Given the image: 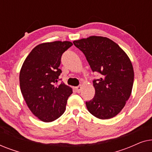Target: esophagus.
Masks as SVG:
<instances>
[{
	"label": "esophagus",
	"instance_id": "34e87169",
	"mask_svg": "<svg viewBox=\"0 0 152 152\" xmlns=\"http://www.w3.org/2000/svg\"><path fill=\"white\" fill-rule=\"evenodd\" d=\"M82 86H78L75 87V91H76V92L78 93H80V91H82Z\"/></svg>",
	"mask_w": 152,
	"mask_h": 152
}]
</instances>
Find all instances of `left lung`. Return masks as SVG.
<instances>
[{"mask_svg":"<svg viewBox=\"0 0 152 152\" xmlns=\"http://www.w3.org/2000/svg\"><path fill=\"white\" fill-rule=\"evenodd\" d=\"M84 53L93 72L95 96L86 102L88 111L99 119L115 117L125 106L134 84V68L129 58L117 43L103 37L92 36L74 41Z\"/></svg>","mask_w":152,"mask_h":152,"instance_id":"obj_1","label":"left lung"}]
</instances>
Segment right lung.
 Here are the masks:
<instances>
[{
	"instance_id": "add662e5",
	"label": "right lung",
	"mask_w": 152,
	"mask_h": 152,
	"mask_svg": "<svg viewBox=\"0 0 152 152\" xmlns=\"http://www.w3.org/2000/svg\"><path fill=\"white\" fill-rule=\"evenodd\" d=\"M70 41H54L37 45L23 62L19 75L20 88L28 107L45 122L59 118L66 110L72 88L57 84L61 56L71 47Z\"/></svg>"
}]
</instances>
